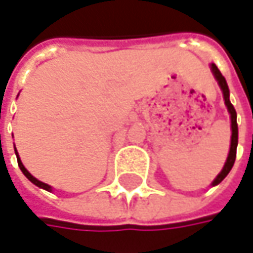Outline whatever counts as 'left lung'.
Returning <instances> with one entry per match:
<instances>
[{
    "label": "left lung",
    "mask_w": 253,
    "mask_h": 253,
    "mask_svg": "<svg viewBox=\"0 0 253 253\" xmlns=\"http://www.w3.org/2000/svg\"><path fill=\"white\" fill-rule=\"evenodd\" d=\"M211 72H213L214 78L217 80L218 86L221 88L223 98H224V104H226L227 111H229V114H230V123H232V125H230V126H232L230 150H229V155H227V159H226V164H224V167H223L221 172L218 173L217 176H216V179L211 182V185L214 187V185L220 184V182L227 176V173L230 172V169H232V167H233V164H235V159H236V148H238V123H236V110H235V107L232 105L230 100H229V95H230V94H229L227 82H226L224 77L221 75V72L218 71V68L214 65V63H211Z\"/></svg>",
    "instance_id": "left-lung-1"
}]
</instances>
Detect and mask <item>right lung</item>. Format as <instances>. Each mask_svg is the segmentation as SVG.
<instances>
[{
	"instance_id": "1",
	"label": "right lung",
	"mask_w": 253,
	"mask_h": 253,
	"mask_svg": "<svg viewBox=\"0 0 253 253\" xmlns=\"http://www.w3.org/2000/svg\"><path fill=\"white\" fill-rule=\"evenodd\" d=\"M14 149H15V146H14ZM15 155H17V162H18V167H20V169H21V172L24 173L35 185H37V187H40V188H43V190H46V191H52V187L50 185H47V184H44V182H42V181H39L37 178H35L32 173L29 172L26 168H24V165H23V162H21V159L18 158V153H17V150H15Z\"/></svg>"
}]
</instances>
